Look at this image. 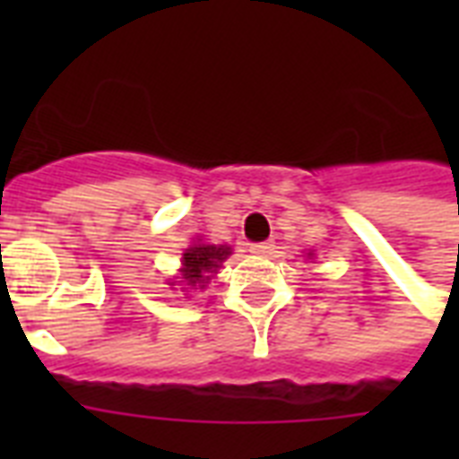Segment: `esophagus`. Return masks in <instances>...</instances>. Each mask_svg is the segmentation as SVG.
<instances>
[{
    "mask_svg": "<svg viewBox=\"0 0 459 459\" xmlns=\"http://www.w3.org/2000/svg\"><path fill=\"white\" fill-rule=\"evenodd\" d=\"M272 250H273L272 243H252L250 245L252 255H262V257H266V255H272Z\"/></svg>",
    "mask_w": 459,
    "mask_h": 459,
    "instance_id": "1",
    "label": "esophagus"
}]
</instances>
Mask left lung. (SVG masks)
<instances>
[{"label":"left lung","instance_id":"1","mask_svg":"<svg viewBox=\"0 0 459 459\" xmlns=\"http://www.w3.org/2000/svg\"><path fill=\"white\" fill-rule=\"evenodd\" d=\"M309 255H312V252H309Z\"/></svg>","mask_w":459,"mask_h":459}]
</instances>
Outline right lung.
<instances>
[{
  "label": "right lung",
  "mask_w": 459,
  "mask_h": 459,
  "mask_svg": "<svg viewBox=\"0 0 459 459\" xmlns=\"http://www.w3.org/2000/svg\"><path fill=\"white\" fill-rule=\"evenodd\" d=\"M229 257V245H212L202 243V240H195V243L183 252L178 276L173 281H169V286H183L186 293L202 290V288L209 283V279L219 272V266H221Z\"/></svg>",
  "instance_id": "1"
}]
</instances>
